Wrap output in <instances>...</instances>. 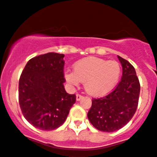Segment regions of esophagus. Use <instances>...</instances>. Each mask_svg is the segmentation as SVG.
Returning a JSON list of instances; mask_svg holds the SVG:
<instances>
[{
    "mask_svg": "<svg viewBox=\"0 0 157 157\" xmlns=\"http://www.w3.org/2000/svg\"><path fill=\"white\" fill-rule=\"evenodd\" d=\"M82 98V95H81V94H76V100L77 101H79Z\"/></svg>",
    "mask_w": 157,
    "mask_h": 157,
    "instance_id": "esophagus-1",
    "label": "esophagus"
}]
</instances>
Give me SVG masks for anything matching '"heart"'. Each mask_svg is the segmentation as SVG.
<instances>
[{"label": "heart", "instance_id": "heart-1", "mask_svg": "<svg viewBox=\"0 0 157 157\" xmlns=\"http://www.w3.org/2000/svg\"><path fill=\"white\" fill-rule=\"evenodd\" d=\"M120 65L116 61H108L96 57H87L74 65L73 71L65 72L68 83L78 86L84 82L85 90L93 96H101L113 89L120 79Z\"/></svg>", "mask_w": 157, "mask_h": 157}]
</instances>
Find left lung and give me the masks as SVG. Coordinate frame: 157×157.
<instances>
[{
	"label": "left lung",
	"mask_w": 157,
	"mask_h": 157,
	"mask_svg": "<svg viewBox=\"0 0 157 157\" xmlns=\"http://www.w3.org/2000/svg\"><path fill=\"white\" fill-rule=\"evenodd\" d=\"M123 67L121 81L107 95L93 99L87 113L94 128L105 132L117 131L128 124L136 113L140 85L135 68L129 62L118 56Z\"/></svg>",
	"instance_id": "8db88e82"
}]
</instances>
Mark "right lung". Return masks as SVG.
I'll use <instances>...</instances> for the list:
<instances>
[{
    "mask_svg": "<svg viewBox=\"0 0 157 157\" xmlns=\"http://www.w3.org/2000/svg\"><path fill=\"white\" fill-rule=\"evenodd\" d=\"M64 54L47 53L25 65L18 86L19 104L25 120L43 131L54 130L65 122L75 94L65 90Z\"/></svg>",
    "mask_w": 157,
    "mask_h": 157,
    "instance_id": "right-lung-1",
    "label": "right lung"
}]
</instances>
